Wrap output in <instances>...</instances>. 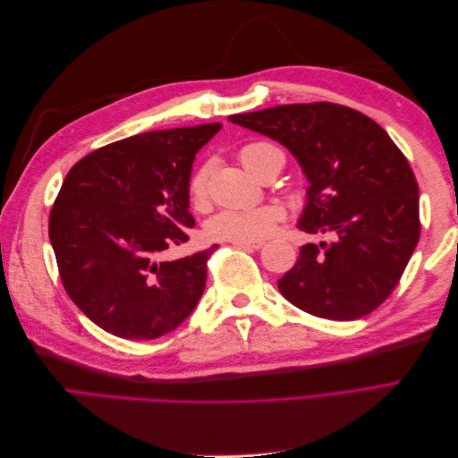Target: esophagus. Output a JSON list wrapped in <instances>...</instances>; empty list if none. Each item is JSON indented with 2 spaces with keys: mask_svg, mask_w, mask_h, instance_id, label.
Here are the masks:
<instances>
[{
  "mask_svg": "<svg viewBox=\"0 0 458 458\" xmlns=\"http://www.w3.org/2000/svg\"><path fill=\"white\" fill-rule=\"evenodd\" d=\"M237 248H242V250H259V248L263 246L261 241H252V242H233Z\"/></svg>",
  "mask_w": 458,
  "mask_h": 458,
  "instance_id": "1",
  "label": "esophagus"
}]
</instances>
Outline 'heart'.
I'll list each match as a JSON object with an SVG mask.
<instances>
[{"label": "heart", "mask_w": 458, "mask_h": 458, "mask_svg": "<svg viewBox=\"0 0 458 458\" xmlns=\"http://www.w3.org/2000/svg\"><path fill=\"white\" fill-rule=\"evenodd\" d=\"M279 152V148L266 143V141H254L248 143L239 150V158L244 164L248 172L254 175L259 174L261 165L266 160ZM208 175L210 168L202 165L191 177L189 183V195L195 204L204 202L206 191H208ZM283 217V210L275 204H266L258 208H244V210H224L210 217L206 225V233L216 241H233V242H252L267 237L276 221Z\"/></svg>", "instance_id": "b5f03b06"}]
</instances>
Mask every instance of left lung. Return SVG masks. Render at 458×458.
Instances as JSON below:
<instances>
[{"label": "left lung", "instance_id": "1", "mask_svg": "<svg viewBox=\"0 0 458 458\" xmlns=\"http://www.w3.org/2000/svg\"><path fill=\"white\" fill-rule=\"evenodd\" d=\"M229 122L290 150L310 182L298 229L330 234L303 244L279 279L301 311L353 321L392 294L419 244V185L377 122L335 103L281 105Z\"/></svg>", "mask_w": 458, "mask_h": 458}]
</instances>
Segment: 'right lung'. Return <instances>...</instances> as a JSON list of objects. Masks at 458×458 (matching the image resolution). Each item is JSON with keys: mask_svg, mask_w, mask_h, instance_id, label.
<instances>
[{"mask_svg": "<svg viewBox=\"0 0 458 458\" xmlns=\"http://www.w3.org/2000/svg\"><path fill=\"white\" fill-rule=\"evenodd\" d=\"M221 123L147 131L93 150L66 174L49 241L66 294L118 338L168 335L197 308L217 244L175 261L158 256L195 227L189 183L197 152Z\"/></svg>", "mask_w": 458, "mask_h": 458, "instance_id": "right-lung-1", "label": "right lung"}]
</instances>
